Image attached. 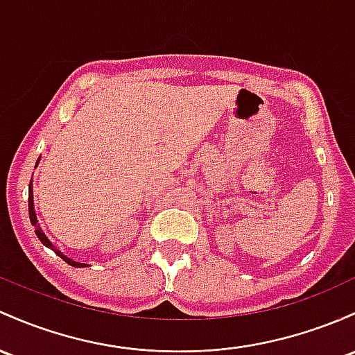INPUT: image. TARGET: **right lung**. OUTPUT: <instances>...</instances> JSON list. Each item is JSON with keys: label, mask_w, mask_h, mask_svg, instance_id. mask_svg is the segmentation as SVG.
<instances>
[{"label": "right lung", "mask_w": 355, "mask_h": 355, "mask_svg": "<svg viewBox=\"0 0 355 355\" xmlns=\"http://www.w3.org/2000/svg\"><path fill=\"white\" fill-rule=\"evenodd\" d=\"M38 163V162H37ZM28 214H30V220H32V225H35V234H37V237L38 239L42 241V244H44V246H46L49 249H52L53 252H55L57 256H60L62 259L65 261V263L67 264H70V266H76V268H85V266H89V264H85V263H77V261H73V259H70V258H67V256L64 254V252L62 251H58V249L53 246L52 243H50L49 241V237H46L45 234H44V231H42L40 229V225H38V220H37V214H35V207H33V190H32V182H30V187H28Z\"/></svg>", "instance_id": "right-lung-1"}]
</instances>
